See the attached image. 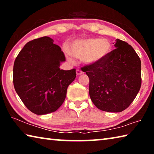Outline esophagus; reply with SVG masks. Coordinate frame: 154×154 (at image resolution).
<instances>
[{
  "label": "esophagus",
  "instance_id": "34e87169",
  "mask_svg": "<svg viewBox=\"0 0 154 154\" xmlns=\"http://www.w3.org/2000/svg\"><path fill=\"white\" fill-rule=\"evenodd\" d=\"M76 74H77V75H83V72H82V71H80V70H77V71H76Z\"/></svg>",
  "mask_w": 154,
  "mask_h": 154
}]
</instances>
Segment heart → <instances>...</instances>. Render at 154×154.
Masks as SVG:
<instances>
[{
    "label": "heart",
    "instance_id": "obj_1",
    "mask_svg": "<svg viewBox=\"0 0 154 154\" xmlns=\"http://www.w3.org/2000/svg\"><path fill=\"white\" fill-rule=\"evenodd\" d=\"M111 51V44L108 40L99 38H88L74 41L70 46V51L64 48L69 62L74 63L75 59L83 60L88 65H93L103 62L107 58Z\"/></svg>",
    "mask_w": 154,
    "mask_h": 154
}]
</instances>
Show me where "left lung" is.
<instances>
[{"label":"left lung","mask_w":154,"mask_h":154,"mask_svg":"<svg viewBox=\"0 0 154 154\" xmlns=\"http://www.w3.org/2000/svg\"><path fill=\"white\" fill-rule=\"evenodd\" d=\"M105 60L82 68L90 79L89 94L100 110L118 113L129 106L141 85V62L131 45L117 38Z\"/></svg>","instance_id":"8db88e82"}]
</instances>
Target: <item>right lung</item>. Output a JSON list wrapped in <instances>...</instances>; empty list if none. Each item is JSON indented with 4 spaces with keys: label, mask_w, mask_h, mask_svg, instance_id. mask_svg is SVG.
<instances>
[{
    "label": "right lung",
    "mask_w": 154,
    "mask_h": 154,
    "mask_svg": "<svg viewBox=\"0 0 154 154\" xmlns=\"http://www.w3.org/2000/svg\"><path fill=\"white\" fill-rule=\"evenodd\" d=\"M49 36L27 43L14 65L15 92L25 106L36 115L56 111L64 103L68 86L76 77L73 69H60L65 56Z\"/></svg>",
    "instance_id": "right-lung-1"
}]
</instances>
